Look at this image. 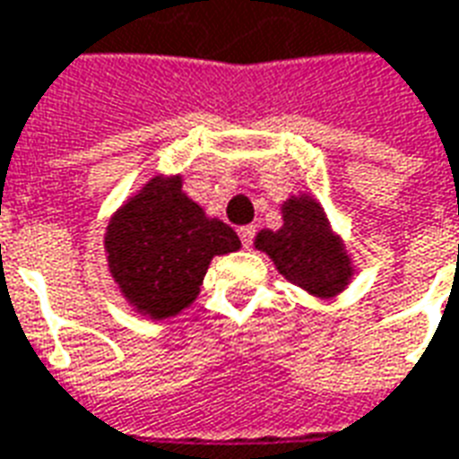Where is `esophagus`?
I'll return each mask as SVG.
<instances>
[{"label": "esophagus", "mask_w": 459, "mask_h": 459, "mask_svg": "<svg viewBox=\"0 0 459 459\" xmlns=\"http://www.w3.org/2000/svg\"><path fill=\"white\" fill-rule=\"evenodd\" d=\"M237 234H239V239H242L244 247H252L254 234H256V230H254L252 225H244V227H239V230H237Z\"/></svg>", "instance_id": "34e87169"}]
</instances>
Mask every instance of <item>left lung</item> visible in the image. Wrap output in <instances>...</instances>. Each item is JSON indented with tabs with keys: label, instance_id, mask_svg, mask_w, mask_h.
<instances>
[{
	"label": "left lung",
	"instance_id": "obj_1",
	"mask_svg": "<svg viewBox=\"0 0 459 459\" xmlns=\"http://www.w3.org/2000/svg\"><path fill=\"white\" fill-rule=\"evenodd\" d=\"M256 249L269 254L279 273L320 299L340 293L354 271L323 207L306 195L283 203V227L256 234Z\"/></svg>",
	"mask_w": 459,
	"mask_h": 459
}]
</instances>
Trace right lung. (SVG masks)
<instances>
[{
    "mask_svg": "<svg viewBox=\"0 0 459 459\" xmlns=\"http://www.w3.org/2000/svg\"><path fill=\"white\" fill-rule=\"evenodd\" d=\"M105 249L124 299L160 320L195 300L212 256L237 252L239 237L225 222L205 217L176 176L146 183L112 217Z\"/></svg>",
    "mask_w": 459,
    "mask_h": 459,
    "instance_id": "right-lung-1",
    "label": "right lung"
}]
</instances>
